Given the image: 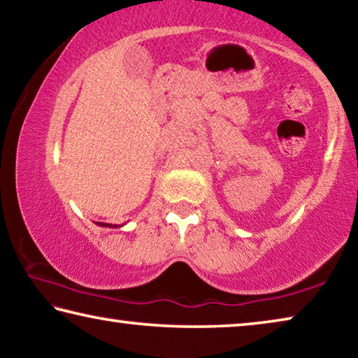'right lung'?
Listing matches in <instances>:
<instances>
[{"mask_svg": "<svg viewBox=\"0 0 358 358\" xmlns=\"http://www.w3.org/2000/svg\"><path fill=\"white\" fill-rule=\"evenodd\" d=\"M96 224H98V226H101V227H113V229L118 227V226H115V224L112 226V224H108V222H96Z\"/></svg>", "mask_w": 358, "mask_h": 358, "instance_id": "obj_1", "label": "right lung"}]
</instances>
